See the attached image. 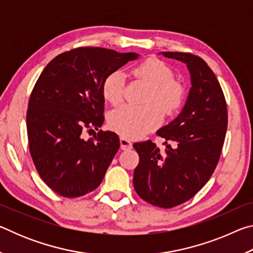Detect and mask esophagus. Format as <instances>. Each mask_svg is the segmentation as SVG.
I'll use <instances>...</instances> for the list:
<instances>
[{
  "label": "esophagus",
  "mask_w": 253,
  "mask_h": 253,
  "mask_svg": "<svg viewBox=\"0 0 253 253\" xmlns=\"http://www.w3.org/2000/svg\"><path fill=\"white\" fill-rule=\"evenodd\" d=\"M119 142H121V148L123 149V151H129V149H131L132 144L128 139L124 138V137H121Z\"/></svg>",
  "instance_id": "obj_1"
}]
</instances>
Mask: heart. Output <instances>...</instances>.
I'll return each instance as SVG.
<instances>
[{
  "label": "heart",
  "mask_w": 253,
  "mask_h": 253,
  "mask_svg": "<svg viewBox=\"0 0 253 253\" xmlns=\"http://www.w3.org/2000/svg\"><path fill=\"white\" fill-rule=\"evenodd\" d=\"M131 75L148 85L144 99L147 104L140 107L124 105L111 110L108 126L125 138L136 139L161 125V109L168 116L177 113L185 99V87L174 79L172 68L157 58H149L136 65L131 69ZM124 84L125 79L121 71L109 72L101 84L105 100L111 105H118L123 100Z\"/></svg>",
  "instance_id": "1"
}]
</instances>
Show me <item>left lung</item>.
<instances>
[{
	"instance_id": "obj_1",
	"label": "left lung",
	"mask_w": 253,
	"mask_h": 253,
	"mask_svg": "<svg viewBox=\"0 0 253 253\" xmlns=\"http://www.w3.org/2000/svg\"><path fill=\"white\" fill-rule=\"evenodd\" d=\"M162 54L185 63L192 87L182 113L156 132L166 140L164 153L152 140L132 145L139 155L132 184L147 203L169 209L193 198L212 176L223 147L228 109L219 81L202 58Z\"/></svg>"
}]
</instances>
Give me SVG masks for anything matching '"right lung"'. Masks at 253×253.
Instances as JSON below:
<instances>
[{"mask_svg": "<svg viewBox=\"0 0 253 253\" xmlns=\"http://www.w3.org/2000/svg\"><path fill=\"white\" fill-rule=\"evenodd\" d=\"M137 58L83 46L57 55L37 80L27 111L29 148L40 177L57 194L78 198L100 185L121 143L113 131L87 140L84 132L104 123L105 77Z\"/></svg>", "mask_w": 253, "mask_h": 253, "instance_id": "obj_1", "label": "right lung"}]
</instances>
